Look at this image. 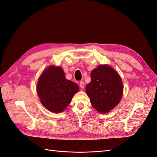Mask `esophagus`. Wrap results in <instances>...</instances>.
<instances>
[{
	"label": "esophagus",
	"instance_id": "34e87169",
	"mask_svg": "<svg viewBox=\"0 0 157 157\" xmlns=\"http://www.w3.org/2000/svg\"><path fill=\"white\" fill-rule=\"evenodd\" d=\"M84 86H85V83H84L83 82H79V87H81L82 89H83Z\"/></svg>",
	"mask_w": 157,
	"mask_h": 157
}]
</instances>
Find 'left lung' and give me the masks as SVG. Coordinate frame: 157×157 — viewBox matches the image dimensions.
Masks as SVG:
<instances>
[{
	"instance_id": "8db88e82",
	"label": "left lung",
	"mask_w": 157,
	"mask_h": 157,
	"mask_svg": "<svg viewBox=\"0 0 157 157\" xmlns=\"http://www.w3.org/2000/svg\"><path fill=\"white\" fill-rule=\"evenodd\" d=\"M119 75L109 66L101 65L91 73V82L86 91L90 102L99 113H108L119 103L123 95Z\"/></svg>"
}]
</instances>
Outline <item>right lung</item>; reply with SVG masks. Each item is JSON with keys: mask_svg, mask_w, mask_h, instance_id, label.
I'll use <instances>...</instances> for the list:
<instances>
[{"mask_svg": "<svg viewBox=\"0 0 157 157\" xmlns=\"http://www.w3.org/2000/svg\"><path fill=\"white\" fill-rule=\"evenodd\" d=\"M78 90L77 84L66 79L62 67L54 66L43 72L37 85V94L43 105L54 113L65 109Z\"/></svg>", "mask_w": 157, "mask_h": 157, "instance_id": "right-lung-1", "label": "right lung"}]
</instances>
